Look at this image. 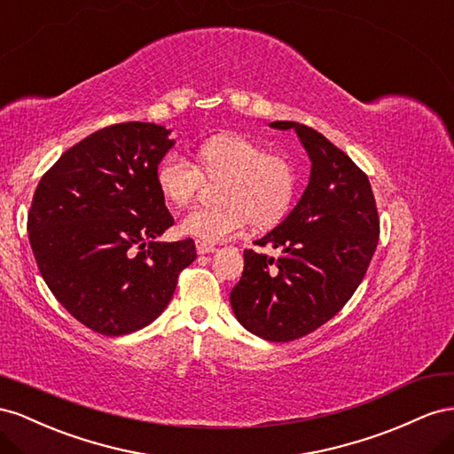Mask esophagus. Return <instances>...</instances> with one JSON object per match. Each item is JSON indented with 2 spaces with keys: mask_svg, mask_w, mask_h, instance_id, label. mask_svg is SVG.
I'll return each instance as SVG.
<instances>
[{
  "mask_svg": "<svg viewBox=\"0 0 454 454\" xmlns=\"http://www.w3.org/2000/svg\"><path fill=\"white\" fill-rule=\"evenodd\" d=\"M196 251L198 254H209V253H215L216 247L211 243H205V241H196Z\"/></svg>",
  "mask_w": 454,
  "mask_h": 454,
  "instance_id": "34e87169",
  "label": "esophagus"
}]
</instances>
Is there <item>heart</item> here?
Wrapping results in <instances>:
<instances>
[{"mask_svg":"<svg viewBox=\"0 0 454 454\" xmlns=\"http://www.w3.org/2000/svg\"><path fill=\"white\" fill-rule=\"evenodd\" d=\"M203 178H220L215 190L218 203L192 209L180 231L205 243L226 241L249 224L254 230L276 226L289 211L294 193L291 163L239 135L205 140L196 150V165L169 153L155 169V186L176 207L193 200Z\"/></svg>","mask_w":454,"mask_h":454,"instance_id":"heart-1","label":"heart"}]
</instances>
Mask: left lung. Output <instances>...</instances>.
Listing matches in <instances>:
<instances>
[{"mask_svg":"<svg viewBox=\"0 0 454 454\" xmlns=\"http://www.w3.org/2000/svg\"><path fill=\"white\" fill-rule=\"evenodd\" d=\"M294 129L312 161L309 183L281 224L256 241L278 258L247 249L230 304L241 325L271 342L296 340L340 312L365 278L380 234L367 175L316 129Z\"/></svg>","mask_w":454,"mask_h":454,"instance_id":"1","label":"left lung"}]
</instances>
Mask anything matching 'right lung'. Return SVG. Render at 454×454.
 <instances>
[{"instance_id": "add662e5", "label": "right lung", "mask_w": 454, "mask_h": 454, "mask_svg": "<svg viewBox=\"0 0 454 454\" xmlns=\"http://www.w3.org/2000/svg\"><path fill=\"white\" fill-rule=\"evenodd\" d=\"M155 123L100 129L42 176L28 238L47 287L85 327L135 333L171 302L196 243L158 241L173 226L155 169L175 140Z\"/></svg>"}]
</instances>
